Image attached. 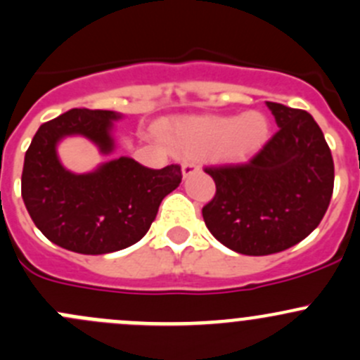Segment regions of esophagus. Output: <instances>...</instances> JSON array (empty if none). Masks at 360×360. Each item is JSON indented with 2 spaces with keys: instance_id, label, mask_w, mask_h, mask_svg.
Here are the masks:
<instances>
[{
  "instance_id": "1",
  "label": "esophagus",
  "mask_w": 360,
  "mask_h": 360,
  "mask_svg": "<svg viewBox=\"0 0 360 360\" xmlns=\"http://www.w3.org/2000/svg\"><path fill=\"white\" fill-rule=\"evenodd\" d=\"M197 170H198L197 163H193V162H184V163H183V176H184V177L191 176V174L197 172Z\"/></svg>"
}]
</instances>
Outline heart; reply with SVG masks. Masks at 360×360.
<instances>
[{"label": "heart", "instance_id": "heart-1", "mask_svg": "<svg viewBox=\"0 0 360 360\" xmlns=\"http://www.w3.org/2000/svg\"><path fill=\"white\" fill-rule=\"evenodd\" d=\"M165 137L179 153L210 155L223 162L252 158L270 137V122L259 111L240 116H190L165 129Z\"/></svg>", "mask_w": 360, "mask_h": 360}]
</instances>
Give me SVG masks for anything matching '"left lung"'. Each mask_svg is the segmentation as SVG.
I'll list each match as a JSON object with an SVG mask.
<instances>
[{
  "label": "left lung",
  "mask_w": 360,
  "mask_h": 360,
  "mask_svg": "<svg viewBox=\"0 0 360 360\" xmlns=\"http://www.w3.org/2000/svg\"><path fill=\"white\" fill-rule=\"evenodd\" d=\"M278 130L244 163L205 167L216 195L202 209L210 233L248 256L285 250L324 217L335 188V163L310 112L266 103Z\"/></svg>",
  "instance_id": "left-lung-1"
}]
</instances>
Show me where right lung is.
<instances>
[{
    "label": "right lung",
    "mask_w": 360,
    "mask_h": 360,
    "mask_svg": "<svg viewBox=\"0 0 360 360\" xmlns=\"http://www.w3.org/2000/svg\"><path fill=\"white\" fill-rule=\"evenodd\" d=\"M108 110L75 108L43 123L25 151L22 198L38 230L53 244L79 254H108L136 244L155 221L163 198L179 186L181 165L148 169L132 158L104 163L92 174L60 165L57 141L82 134L112 150Z\"/></svg>",
    "instance_id": "obj_1"
}]
</instances>
